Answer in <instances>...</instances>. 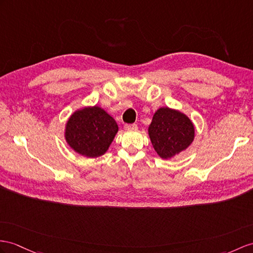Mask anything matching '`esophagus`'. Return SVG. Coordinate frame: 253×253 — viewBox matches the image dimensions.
<instances>
[{"mask_svg": "<svg viewBox=\"0 0 253 253\" xmlns=\"http://www.w3.org/2000/svg\"><path fill=\"white\" fill-rule=\"evenodd\" d=\"M136 127H137V125H135V123H133V125H125L126 130H134V128Z\"/></svg>", "mask_w": 253, "mask_h": 253, "instance_id": "obj_1", "label": "esophagus"}]
</instances>
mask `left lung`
<instances>
[{
	"label": "left lung",
	"instance_id": "obj_1",
	"mask_svg": "<svg viewBox=\"0 0 253 253\" xmlns=\"http://www.w3.org/2000/svg\"><path fill=\"white\" fill-rule=\"evenodd\" d=\"M151 144L162 159H170L186 150L194 139L192 121L179 110L159 108L148 127Z\"/></svg>",
	"mask_w": 253,
	"mask_h": 253
}]
</instances>
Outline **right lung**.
Wrapping results in <instances>:
<instances>
[{"label":"right lung","instance_id":"right-lung-1","mask_svg":"<svg viewBox=\"0 0 253 253\" xmlns=\"http://www.w3.org/2000/svg\"><path fill=\"white\" fill-rule=\"evenodd\" d=\"M118 132L112 116L98 106L76 110L65 126V140L74 151L87 158L105 153Z\"/></svg>","mask_w":253,"mask_h":253}]
</instances>
